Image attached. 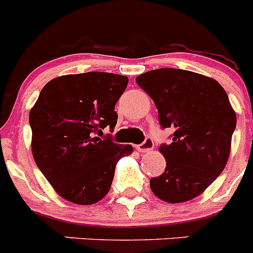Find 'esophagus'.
<instances>
[{
    "label": "esophagus",
    "mask_w": 253,
    "mask_h": 253,
    "mask_svg": "<svg viewBox=\"0 0 253 253\" xmlns=\"http://www.w3.org/2000/svg\"><path fill=\"white\" fill-rule=\"evenodd\" d=\"M153 147H154L153 139H152V138H146L144 142L138 144V146H135V148H137L139 152H148L151 151V149H153Z\"/></svg>",
    "instance_id": "obj_1"
}]
</instances>
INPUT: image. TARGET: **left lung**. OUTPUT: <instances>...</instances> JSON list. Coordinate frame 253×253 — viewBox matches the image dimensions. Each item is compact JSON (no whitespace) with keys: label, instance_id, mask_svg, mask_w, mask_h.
I'll use <instances>...</instances> for the list:
<instances>
[{"label":"left lung","instance_id":"left-lung-1","mask_svg":"<svg viewBox=\"0 0 253 253\" xmlns=\"http://www.w3.org/2000/svg\"><path fill=\"white\" fill-rule=\"evenodd\" d=\"M158 110L161 128H172V142L161 144L162 175L149 181L154 195L167 203L191 200L227 165L236 113L227 92L213 78L176 68H160L135 78Z\"/></svg>","mask_w":253,"mask_h":253}]
</instances>
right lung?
Instances as JSON below:
<instances>
[{
  "label": "right lung",
  "instance_id": "right-lung-1",
  "mask_svg": "<svg viewBox=\"0 0 253 253\" xmlns=\"http://www.w3.org/2000/svg\"><path fill=\"white\" fill-rule=\"evenodd\" d=\"M126 76L106 72L67 75L49 81L29 115L35 163L58 195L71 203L100 202L111 187L116 162L130 154L102 129L115 128V104Z\"/></svg>",
  "mask_w": 253,
  "mask_h": 253
}]
</instances>
